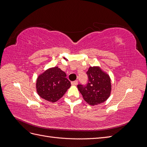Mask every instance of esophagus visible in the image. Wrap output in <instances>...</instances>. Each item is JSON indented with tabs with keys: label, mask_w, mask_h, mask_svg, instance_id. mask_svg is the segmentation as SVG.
I'll list each match as a JSON object with an SVG mask.
<instances>
[{
	"label": "esophagus",
	"mask_w": 147,
	"mask_h": 147,
	"mask_svg": "<svg viewBox=\"0 0 147 147\" xmlns=\"http://www.w3.org/2000/svg\"><path fill=\"white\" fill-rule=\"evenodd\" d=\"M71 84H72V85H73V86H76L77 84H78V81L75 80L74 82H71Z\"/></svg>",
	"instance_id": "esophagus-1"
}]
</instances>
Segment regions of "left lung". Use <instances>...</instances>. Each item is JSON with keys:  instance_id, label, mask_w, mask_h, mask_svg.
Wrapping results in <instances>:
<instances>
[{"instance_id": "left-lung-1", "label": "left lung", "mask_w": 147, "mask_h": 147, "mask_svg": "<svg viewBox=\"0 0 147 147\" xmlns=\"http://www.w3.org/2000/svg\"><path fill=\"white\" fill-rule=\"evenodd\" d=\"M86 74L88 84L86 86L77 85L83 99L92 106L103 103L111 94L112 84L110 76L99 66L90 67Z\"/></svg>"}]
</instances>
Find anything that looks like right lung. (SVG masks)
<instances>
[{
  "label": "right lung",
  "instance_id": "right-lung-1",
  "mask_svg": "<svg viewBox=\"0 0 147 147\" xmlns=\"http://www.w3.org/2000/svg\"><path fill=\"white\" fill-rule=\"evenodd\" d=\"M66 76V74L58 67L49 68L44 71L37 78V94L47 101H57L71 86Z\"/></svg>",
  "mask_w": 147,
  "mask_h": 147
}]
</instances>
